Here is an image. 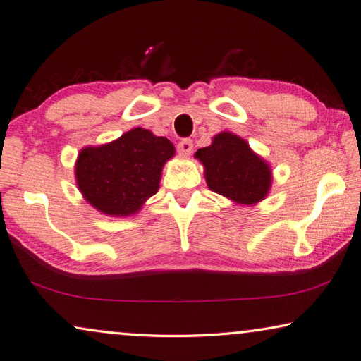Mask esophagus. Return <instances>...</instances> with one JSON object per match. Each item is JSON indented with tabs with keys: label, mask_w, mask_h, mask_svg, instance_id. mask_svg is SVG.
<instances>
[{
	"label": "esophagus",
	"mask_w": 361,
	"mask_h": 361,
	"mask_svg": "<svg viewBox=\"0 0 361 361\" xmlns=\"http://www.w3.org/2000/svg\"><path fill=\"white\" fill-rule=\"evenodd\" d=\"M193 151V141L192 140H182L178 145V152L180 155H190Z\"/></svg>",
	"instance_id": "1"
}]
</instances>
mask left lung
I'll return each mask as SVG.
<instances>
[{
  "mask_svg": "<svg viewBox=\"0 0 361 361\" xmlns=\"http://www.w3.org/2000/svg\"><path fill=\"white\" fill-rule=\"evenodd\" d=\"M204 165V178L212 192L237 204H253L267 196L271 169L251 151L248 142L231 132L215 135L212 145L195 154Z\"/></svg>",
  "mask_w": 361,
  "mask_h": 361,
  "instance_id": "8db88e82",
  "label": "left lung"
}]
</instances>
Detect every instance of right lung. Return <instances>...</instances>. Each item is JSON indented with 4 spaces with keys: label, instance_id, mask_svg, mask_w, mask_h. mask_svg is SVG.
<instances>
[{
    "label": "right lung",
    "instance_id": "add662e5",
    "mask_svg": "<svg viewBox=\"0 0 361 361\" xmlns=\"http://www.w3.org/2000/svg\"><path fill=\"white\" fill-rule=\"evenodd\" d=\"M173 142L146 128H132L108 145L81 149L75 179L85 200L105 215L137 214L160 187Z\"/></svg>",
    "mask_w": 361,
    "mask_h": 361
}]
</instances>
